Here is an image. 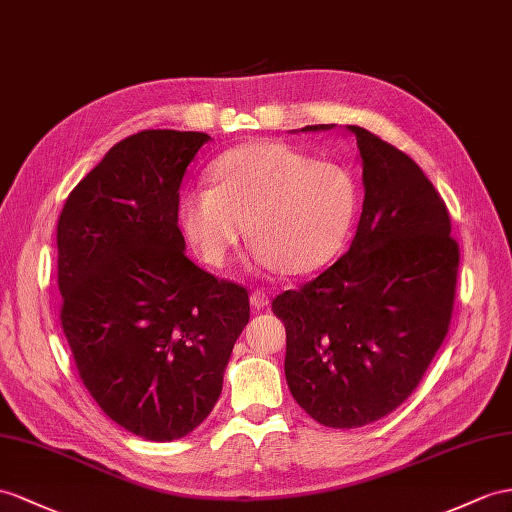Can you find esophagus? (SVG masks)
<instances>
[{"label": "esophagus", "instance_id": "34e87169", "mask_svg": "<svg viewBox=\"0 0 512 512\" xmlns=\"http://www.w3.org/2000/svg\"><path fill=\"white\" fill-rule=\"evenodd\" d=\"M249 304H252V308L260 310V308L269 306V297L263 291H254L252 295H249Z\"/></svg>", "mask_w": 512, "mask_h": 512}]
</instances>
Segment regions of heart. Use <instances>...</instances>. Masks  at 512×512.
Wrapping results in <instances>:
<instances>
[{
    "label": "heart",
    "mask_w": 512,
    "mask_h": 512,
    "mask_svg": "<svg viewBox=\"0 0 512 512\" xmlns=\"http://www.w3.org/2000/svg\"><path fill=\"white\" fill-rule=\"evenodd\" d=\"M356 210L358 186L345 167L258 141L219 156L213 186L182 193L180 226L208 265H226L247 228L256 267L304 276L339 252Z\"/></svg>",
    "instance_id": "heart-1"
}]
</instances>
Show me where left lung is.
<instances>
[{"instance_id": "obj_1", "label": "left lung", "mask_w": 512, "mask_h": 512, "mask_svg": "<svg viewBox=\"0 0 512 512\" xmlns=\"http://www.w3.org/2000/svg\"><path fill=\"white\" fill-rule=\"evenodd\" d=\"M345 130L363 160L354 241L321 276L271 304L286 328L291 395L328 428L367 426L417 389L450 328L458 276L450 213L426 173L369 130Z\"/></svg>"}]
</instances>
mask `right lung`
I'll list each match as a JSON object with an SVG mask.
<instances>
[{"label": "right lung", "mask_w": 512, "mask_h": 512, "mask_svg": "<svg viewBox=\"0 0 512 512\" xmlns=\"http://www.w3.org/2000/svg\"><path fill=\"white\" fill-rule=\"evenodd\" d=\"M204 132L143 130L108 149L58 219L60 321L86 389L147 441L182 439L215 408L249 321L243 286L186 258L180 184Z\"/></svg>", "instance_id": "obj_1"}]
</instances>
